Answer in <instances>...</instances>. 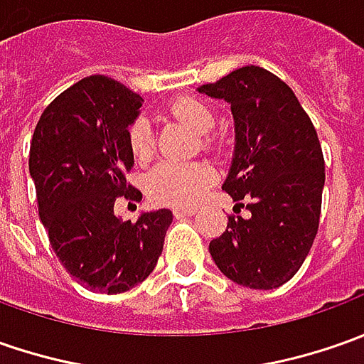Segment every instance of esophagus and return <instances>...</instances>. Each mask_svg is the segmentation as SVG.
I'll return each mask as SVG.
<instances>
[{"label": "esophagus", "instance_id": "esophagus-1", "mask_svg": "<svg viewBox=\"0 0 364 364\" xmlns=\"http://www.w3.org/2000/svg\"><path fill=\"white\" fill-rule=\"evenodd\" d=\"M195 213H197V211H195L193 207H175V209H173V215L179 218V220H181V218H191Z\"/></svg>", "mask_w": 364, "mask_h": 364}]
</instances>
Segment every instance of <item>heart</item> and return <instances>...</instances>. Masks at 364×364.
<instances>
[{"label": "heart", "instance_id": "obj_1", "mask_svg": "<svg viewBox=\"0 0 364 364\" xmlns=\"http://www.w3.org/2000/svg\"><path fill=\"white\" fill-rule=\"evenodd\" d=\"M169 112L175 119L187 122L197 132H209L215 127V112L203 100L193 96H183L171 102ZM211 144V139H205ZM129 149L139 161H149L155 149L151 122L144 117L132 120L129 127ZM215 173L211 165L193 163H161L146 177V193L153 201L171 207L195 205L207 189L213 185Z\"/></svg>", "mask_w": 364, "mask_h": 364}]
</instances>
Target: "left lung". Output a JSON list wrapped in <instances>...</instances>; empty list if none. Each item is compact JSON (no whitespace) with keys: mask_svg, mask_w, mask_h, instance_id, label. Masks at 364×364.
Here are the masks:
<instances>
[{"mask_svg":"<svg viewBox=\"0 0 364 364\" xmlns=\"http://www.w3.org/2000/svg\"><path fill=\"white\" fill-rule=\"evenodd\" d=\"M201 95L232 105L235 149L223 191L250 215H230L209 254L223 276L254 290L286 284L318 232L324 157L292 88L259 66L233 70Z\"/></svg>","mask_w":364,"mask_h":364,"instance_id":"obj_1","label":"left lung"}]
</instances>
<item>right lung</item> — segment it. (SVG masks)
<instances>
[{
	"mask_svg": "<svg viewBox=\"0 0 364 364\" xmlns=\"http://www.w3.org/2000/svg\"><path fill=\"white\" fill-rule=\"evenodd\" d=\"M143 98L108 76H88L50 102L36 124L30 175L50 245L82 286L120 294L155 269L173 213L114 215L117 197L141 199L127 183L134 165L129 127Z\"/></svg>",
	"mask_w": 364,
	"mask_h": 364,
	"instance_id": "1",
	"label": "right lung"
}]
</instances>
